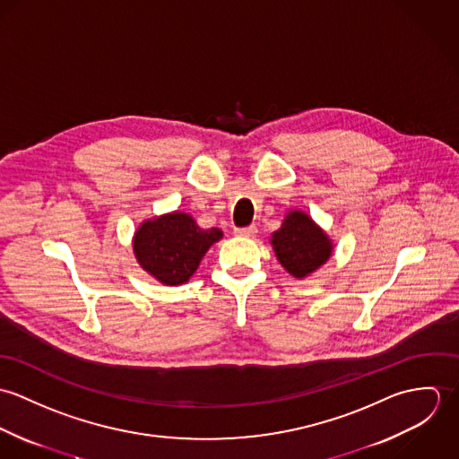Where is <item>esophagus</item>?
<instances>
[{"instance_id": "1", "label": "esophagus", "mask_w": 459, "mask_h": 459, "mask_svg": "<svg viewBox=\"0 0 459 459\" xmlns=\"http://www.w3.org/2000/svg\"><path fill=\"white\" fill-rule=\"evenodd\" d=\"M256 233H258L256 226H247V228H237L235 230V235L237 237H244V238H255Z\"/></svg>"}]
</instances>
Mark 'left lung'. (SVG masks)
Segmentation results:
<instances>
[{"instance_id":"left-lung-1","label":"left lung","mask_w":459,"mask_h":459,"mask_svg":"<svg viewBox=\"0 0 459 459\" xmlns=\"http://www.w3.org/2000/svg\"><path fill=\"white\" fill-rule=\"evenodd\" d=\"M270 242L279 263L297 279L307 277L332 256L327 233L300 210L288 212Z\"/></svg>"}]
</instances>
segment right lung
<instances>
[{"instance_id": "right-lung-1", "label": "right lung", "mask_w": 459, "mask_h": 459, "mask_svg": "<svg viewBox=\"0 0 459 459\" xmlns=\"http://www.w3.org/2000/svg\"><path fill=\"white\" fill-rule=\"evenodd\" d=\"M221 238V230H203L189 213L173 212L144 221L132 246L143 270L162 284L178 286L191 279L201 258Z\"/></svg>"}]
</instances>
